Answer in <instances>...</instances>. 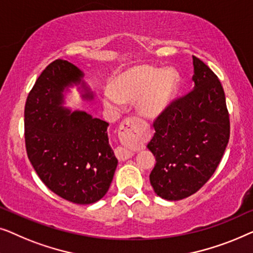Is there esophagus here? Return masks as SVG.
I'll list each match as a JSON object with an SVG mask.
<instances>
[{"instance_id":"1","label":"esophagus","mask_w":253,"mask_h":253,"mask_svg":"<svg viewBox=\"0 0 253 253\" xmlns=\"http://www.w3.org/2000/svg\"><path fill=\"white\" fill-rule=\"evenodd\" d=\"M122 127L124 131L127 133L128 141L133 142V143H137V141L140 140V124H138L137 120L134 118H128L124 120ZM116 154L120 161H126V159H129L134 156L133 151H129L127 149L123 148L117 149Z\"/></svg>"}]
</instances>
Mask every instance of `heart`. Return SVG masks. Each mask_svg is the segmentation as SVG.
Listing matches in <instances>:
<instances>
[{
  "mask_svg": "<svg viewBox=\"0 0 253 253\" xmlns=\"http://www.w3.org/2000/svg\"><path fill=\"white\" fill-rule=\"evenodd\" d=\"M180 86L179 73L174 69H159L152 65L129 67L116 77L111 88L103 94L104 104L117 110L124 103L135 102L141 117L156 120L165 115Z\"/></svg>",
  "mask_w": 253,
  "mask_h": 253,
  "instance_id": "heart-1",
  "label": "heart"
}]
</instances>
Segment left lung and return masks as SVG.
<instances>
[{"instance_id": "8db88e82", "label": "left lung", "mask_w": 253, "mask_h": 253, "mask_svg": "<svg viewBox=\"0 0 253 253\" xmlns=\"http://www.w3.org/2000/svg\"><path fill=\"white\" fill-rule=\"evenodd\" d=\"M194 89L169 105L155 124L147 148L156 158L150 173L155 193L180 201L208 182L229 141V115L218 77L193 56Z\"/></svg>"}]
</instances>
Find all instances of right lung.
Wrapping results in <instances>:
<instances>
[{"mask_svg": "<svg viewBox=\"0 0 253 253\" xmlns=\"http://www.w3.org/2000/svg\"><path fill=\"white\" fill-rule=\"evenodd\" d=\"M74 64L56 59L35 81L25 104V142L35 172L52 193L76 204H92L108 193L118 159L109 124L66 104L71 88L91 102L95 90Z\"/></svg>", "mask_w": 253, "mask_h": 253, "instance_id": "obj_1", "label": "right lung"}]
</instances>
